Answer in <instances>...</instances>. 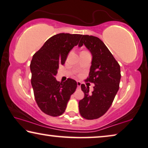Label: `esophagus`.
<instances>
[{
	"label": "esophagus",
	"instance_id": "esophagus-1",
	"mask_svg": "<svg viewBox=\"0 0 148 148\" xmlns=\"http://www.w3.org/2000/svg\"><path fill=\"white\" fill-rule=\"evenodd\" d=\"M80 86H81V82L80 81H78V82H77V86H78V88H80Z\"/></svg>",
	"mask_w": 148,
	"mask_h": 148
}]
</instances>
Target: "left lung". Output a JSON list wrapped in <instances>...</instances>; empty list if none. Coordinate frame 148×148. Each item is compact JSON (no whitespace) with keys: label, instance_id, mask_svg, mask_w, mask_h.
<instances>
[{"label":"left lung","instance_id":"8db88e82","mask_svg":"<svg viewBox=\"0 0 148 148\" xmlns=\"http://www.w3.org/2000/svg\"><path fill=\"white\" fill-rule=\"evenodd\" d=\"M84 45L92 54V62L86 81L95 84L94 90L89 94V86L81 84L84 99L79 101V111L86 119L103 116L113 103L119 88L120 66L109 49L97 37L82 35L78 47Z\"/></svg>","mask_w":148,"mask_h":148}]
</instances>
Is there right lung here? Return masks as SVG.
Returning <instances> with one entry per match:
<instances>
[{"label":"right lung","instance_id":"right-lung-1","mask_svg":"<svg viewBox=\"0 0 148 148\" xmlns=\"http://www.w3.org/2000/svg\"><path fill=\"white\" fill-rule=\"evenodd\" d=\"M81 36L64 33L53 35L33 56L30 70L35 99L39 109L47 115H62L70 96L76 90L77 82L74 80L68 78L66 82H60L56 75Z\"/></svg>","mask_w":148,"mask_h":148}]
</instances>
